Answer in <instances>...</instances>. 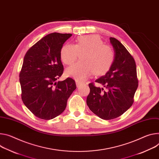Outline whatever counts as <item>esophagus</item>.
Here are the masks:
<instances>
[{
  "label": "esophagus",
  "instance_id": "esophagus-1",
  "mask_svg": "<svg viewBox=\"0 0 159 159\" xmlns=\"http://www.w3.org/2000/svg\"><path fill=\"white\" fill-rule=\"evenodd\" d=\"M81 84H82L81 83H80V82H76V85H77V88L80 87V85H81Z\"/></svg>",
  "mask_w": 159,
  "mask_h": 159
}]
</instances>
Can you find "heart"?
<instances>
[{"label":"heart","mask_w":159,"mask_h":159,"mask_svg":"<svg viewBox=\"0 0 159 159\" xmlns=\"http://www.w3.org/2000/svg\"><path fill=\"white\" fill-rule=\"evenodd\" d=\"M80 61L66 70L67 77L81 82L93 74L96 75L105 74L111 68L114 60L115 52L97 35L79 36L74 45L66 44L60 51V58L67 65L73 64L78 54Z\"/></svg>","instance_id":"1"}]
</instances>
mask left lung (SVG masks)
<instances>
[{
  "label": "left lung",
  "instance_id": "8db88e82",
  "mask_svg": "<svg viewBox=\"0 0 159 159\" xmlns=\"http://www.w3.org/2000/svg\"><path fill=\"white\" fill-rule=\"evenodd\" d=\"M110 40L115 52L114 61L106 74L95 80L102 88L89 84L90 93L86 100L89 109L104 120L117 118L131 107L138 86L133 56L117 39L110 37Z\"/></svg>",
  "mask_w": 159,
  "mask_h": 159
}]
</instances>
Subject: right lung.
I'll return each instance as SVG.
<instances>
[{
  "label": "right lung",
  "instance_id": "obj_1",
  "mask_svg": "<svg viewBox=\"0 0 159 159\" xmlns=\"http://www.w3.org/2000/svg\"><path fill=\"white\" fill-rule=\"evenodd\" d=\"M72 34L52 33L28 50L20 74L21 99L36 117L50 120L66 108L67 100L76 89L75 80L57 81L63 72L60 51Z\"/></svg>",
  "mask_w": 159,
  "mask_h": 159
}]
</instances>
